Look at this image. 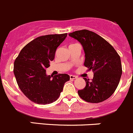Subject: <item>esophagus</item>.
<instances>
[{"label": "esophagus", "instance_id": "esophagus-1", "mask_svg": "<svg viewBox=\"0 0 133 133\" xmlns=\"http://www.w3.org/2000/svg\"><path fill=\"white\" fill-rule=\"evenodd\" d=\"M77 78V76H73V75H70V79H75Z\"/></svg>", "mask_w": 133, "mask_h": 133}]
</instances>
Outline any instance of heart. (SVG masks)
I'll return each instance as SVG.
<instances>
[{
	"mask_svg": "<svg viewBox=\"0 0 133 133\" xmlns=\"http://www.w3.org/2000/svg\"><path fill=\"white\" fill-rule=\"evenodd\" d=\"M76 44H70V45H69V47H70V46H73V45H76Z\"/></svg>",
	"mask_w": 133,
	"mask_h": 133,
	"instance_id": "obj_1",
	"label": "heart"
}]
</instances>
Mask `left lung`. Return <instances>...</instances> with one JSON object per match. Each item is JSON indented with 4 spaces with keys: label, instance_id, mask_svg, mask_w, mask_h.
<instances>
[{
    "label": "left lung",
    "instance_id": "obj_1",
    "mask_svg": "<svg viewBox=\"0 0 133 133\" xmlns=\"http://www.w3.org/2000/svg\"><path fill=\"white\" fill-rule=\"evenodd\" d=\"M69 36L81 43L85 57L84 66L94 73L91 81L84 78L86 85L78 90L79 96L91 103L108 99L116 91L122 74L119 55L111 44L94 32L83 29Z\"/></svg>",
    "mask_w": 133,
    "mask_h": 133
}]
</instances>
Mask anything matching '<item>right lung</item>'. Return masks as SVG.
Wrapping results in <instances>:
<instances>
[{
	"label": "right lung",
	"mask_w": 133,
	"mask_h": 133,
	"mask_svg": "<svg viewBox=\"0 0 133 133\" xmlns=\"http://www.w3.org/2000/svg\"><path fill=\"white\" fill-rule=\"evenodd\" d=\"M66 36L67 33L39 36L26 44L15 60L14 73L19 88L35 103L48 104L57 101L70 79L66 74L52 76L45 72Z\"/></svg>",
	"instance_id": "obj_1"
}]
</instances>
